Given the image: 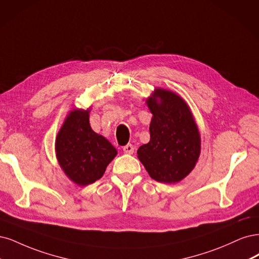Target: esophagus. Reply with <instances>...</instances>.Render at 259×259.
I'll return each mask as SVG.
<instances>
[{"instance_id": "1", "label": "esophagus", "mask_w": 259, "mask_h": 259, "mask_svg": "<svg viewBox=\"0 0 259 259\" xmlns=\"http://www.w3.org/2000/svg\"><path fill=\"white\" fill-rule=\"evenodd\" d=\"M122 151H123L124 153H126V154L131 155V154H133V152H135V147H133L132 144H127L126 146H123Z\"/></svg>"}]
</instances>
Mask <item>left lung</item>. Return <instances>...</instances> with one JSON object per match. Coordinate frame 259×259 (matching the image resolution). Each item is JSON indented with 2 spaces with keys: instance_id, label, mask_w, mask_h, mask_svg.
I'll return each mask as SVG.
<instances>
[{
  "instance_id": "1",
  "label": "left lung",
  "mask_w": 259,
  "mask_h": 259,
  "mask_svg": "<svg viewBox=\"0 0 259 259\" xmlns=\"http://www.w3.org/2000/svg\"><path fill=\"white\" fill-rule=\"evenodd\" d=\"M145 103L153 114L151 140L138 149L149 177L175 184L194 170L201 152V138L190 107L174 91L155 88Z\"/></svg>"
}]
</instances>
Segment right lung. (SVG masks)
<instances>
[{"mask_svg": "<svg viewBox=\"0 0 259 259\" xmlns=\"http://www.w3.org/2000/svg\"><path fill=\"white\" fill-rule=\"evenodd\" d=\"M90 107L73 108L56 137L55 152L60 168L73 183L87 186L101 179L117 155L116 148L89 123Z\"/></svg>", "mask_w": 259, "mask_h": 259, "instance_id": "add662e5", "label": "right lung"}]
</instances>
